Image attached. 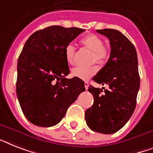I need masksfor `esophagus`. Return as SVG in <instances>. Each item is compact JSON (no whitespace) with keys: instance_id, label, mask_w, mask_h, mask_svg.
I'll return each instance as SVG.
<instances>
[{"instance_id":"34e87169","label":"esophagus","mask_w":153,"mask_h":153,"mask_svg":"<svg viewBox=\"0 0 153 153\" xmlns=\"http://www.w3.org/2000/svg\"><path fill=\"white\" fill-rule=\"evenodd\" d=\"M85 89H88V88H89V82H85Z\"/></svg>"}]
</instances>
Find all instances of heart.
I'll return each instance as SVG.
<instances>
[{
  "label": "heart",
  "instance_id": "1",
  "mask_svg": "<svg viewBox=\"0 0 153 153\" xmlns=\"http://www.w3.org/2000/svg\"><path fill=\"white\" fill-rule=\"evenodd\" d=\"M81 45L85 48L92 51L91 62H97L98 64H102L105 63L109 55L108 48L103 45L102 39L96 34L89 33L84 36L80 40ZM74 53L75 48L71 44H68L65 48L64 55L66 61L68 64H74ZM98 68L96 65L88 66H78L72 69L71 74L74 77L79 78L82 80H87L97 72Z\"/></svg>",
  "mask_w": 153,
  "mask_h": 153
}]
</instances>
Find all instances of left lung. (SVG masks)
Instances as JSON below:
<instances>
[{"label":"left lung","mask_w":153,"mask_h":153,"mask_svg":"<svg viewBox=\"0 0 153 153\" xmlns=\"http://www.w3.org/2000/svg\"><path fill=\"white\" fill-rule=\"evenodd\" d=\"M110 42L108 60L93 78L97 83L108 85L105 89L90 85L94 105L85 113L88 126L95 132L114 134L131 117L140 87L138 62L135 47L126 36L114 29L97 30Z\"/></svg>","instance_id":"left-lung-1"}]
</instances>
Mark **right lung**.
Wrapping results in <instances>:
<instances>
[{"label": "right lung", "mask_w": 153, "mask_h": 153, "mask_svg": "<svg viewBox=\"0 0 153 153\" xmlns=\"http://www.w3.org/2000/svg\"><path fill=\"white\" fill-rule=\"evenodd\" d=\"M84 29L51 26L34 32L25 43L17 64L16 94L27 120L49 127L64 117L70 105L85 91V83L74 77L66 61V46Z\"/></svg>", "instance_id": "obj_1"}]
</instances>
